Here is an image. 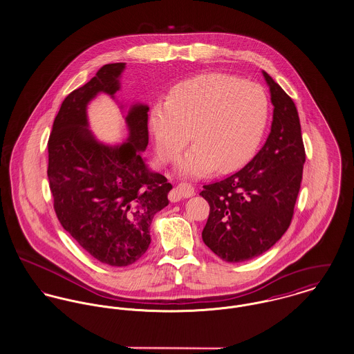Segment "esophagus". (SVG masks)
<instances>
[{
  "label": "esophagus",
  "instance_id": "esophagus-1",
  "mask_svg": "<svg viewBox=\"0 0 354 354\" xmlns=\"http://www.w3.org/2000/svg\"><path fill=\"white\" fill-rule=\"evenodd\" d=\"M174 195L176 196V199L180 198H190L192 195H195V190L194 187L189 185V183H179L175 186L174 189Z\"/></svg>",
  "mask_w": 354,
  "mask_h": 354
}]
</instances>
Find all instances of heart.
<instances>
[{"instance_id": "1", "label": "heart", "mask_w": 354, "mask_h": 354, "mask_svg": "<svg viewBox=\"0 0 354 354\" xmlns=\"http://www.w3.org/2000/svg\"><path fill=\"white\" fill-rule=\"evenodd\" d=\"M268 118L266 93L229 74L210 73L175 84L167 101L153 105L149 129L159 159L178 158L182 175L199 178L217 168L232 171L248 160L263 136Z\"/></svg>"}]
</instances>
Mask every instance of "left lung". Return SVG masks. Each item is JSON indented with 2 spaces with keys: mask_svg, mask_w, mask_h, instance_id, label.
Listing matches in <instances>:
<instances>
[{
  "mask_svg": "<svg viewBox=\"0 0 354 354\" xmlns=\"http://www.w3.org/2000/svg\"><path fill=\"white\" fill-rule=\"evenodd\" d=\"M263 75L273 105L266 144L241 169L205 185L199 194L210 205L203 243L227 263L263 254L287 232L306 162L297 106L266 71Z\"/></svg>",
  "mask_w": 354,
  "mask_h": 354,
  "instance_id": "obj_1",
  "label": "left lung"
}]
</instances>
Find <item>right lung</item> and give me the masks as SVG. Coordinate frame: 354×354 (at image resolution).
<instances>
[{"mask_svg": "<svg viewBox=\"0 0 354 354\" xmlns=\"http://www.w3.org/2000/svg\"><path fill=\"white\" fill-rule=\"evenodd\" d=\"M124 68L125 63L105 64L70 93L48 140L47 174L57 219L87 253L111 267L142 257L151 244L152 218L168 205L172 189L141 156L148 145L147 105L128 110L122 144H104L88 129V102L100 93L114 98Z\"/></svg>", "mask_w": 354, "mask_h": 354, "instance_id": "add662e5", "label": "right lung"}]
</instances>
